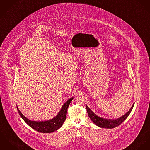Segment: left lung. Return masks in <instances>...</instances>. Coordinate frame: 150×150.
I'll list each match as a JSON object with an SVG mask.
<instances>
[{"label":"left lung","mask_w":150,"mask_h":150,"mask_svg":"<svg viewBox=\"0 0 150 150\" xmlns=\"http://www.w3.org/2000/svg\"><path fill=\"white\" fill-rule=\"evenodd\" d=\"M134 104L135 103L133 104L131 108L125 114H124L123 116L116 119H104V118L101 117L100 116H97L87 105H86V108L89 117H90L91 120L95 123L96 125L101 128H113L120 125L127 118V117L129 115L133 109Z\"/></svg>","instance_id":"8db88e82"}]
</instances>
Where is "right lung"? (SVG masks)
<instances>
[{
	"mask_svg": "<svg viewBox=\"0 0 150 150\" xmlns=\"http://www.w3.org/2000/svg\"><path fill=\"white\" fill-rule=\"evenodd\" d=\"M73 98L74 97L70 98L64 104L60 111L54 118L45 121L37 122L30 120L28 119L27 117H26L21 112L18 107H16V108L18 109V112L21 117H22V119L33 129L41 133H51L60 128L62 125L63 123H64L66 119L67 112L68 108L69 105L70 104L72 100H73Z\"/></svg>",
	"mask_w": 150,
	"mask_h": 150,
	"instance_id": "obj_1",
	"label": "right lung"
}]
</instances>
